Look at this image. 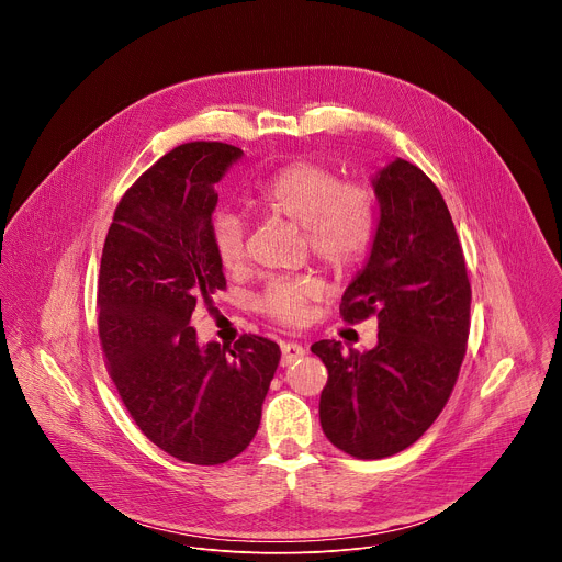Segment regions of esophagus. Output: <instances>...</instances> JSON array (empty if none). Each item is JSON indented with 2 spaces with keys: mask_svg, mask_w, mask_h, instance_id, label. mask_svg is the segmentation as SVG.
<instances>
[{
  "mask_svg": "<svg viewBox=\"0 0 562 562\" xmlns=\"http://www.w3.org/2000/svg\"><path fill=\"white\" fill-rule=\"evenodd\" d=\"M280 349H282V367H286L304 356V347L297 342H282Z\"/></svg>",
  "mask_w": 562,
  "mask_h": 562,
  "instance_id": "obj_1",
  "label": "esophagus"
}]
</instances>
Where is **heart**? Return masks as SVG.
<instances>
[{"instance_id": "heart-1", "label": "heart", "mask_w": 562, "mask_h": 562, "mask_svg": "<svg viewBox=\"0 0 562 562\" xmlns=\"http://www.w3.org/2000/svg\"><path fill=\"white\" fill-rule=\"evenodd\" d=\"M258 209L304 228L306 245L315 258L334 269L360 262L375 237L378 206L367 184L342 182L323 165L295 162L269 176L254 195ZM213 251L228 273L247 265V222L235 213H220L211 226ZM325 295V280L315 273L271 280L258 297L269 317L300 325L311 302Z\"/></svg>"}]
</instances>
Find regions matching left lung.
Returning a JSON list of instances; mask_svg holds the SVG:
<instances>
[{
    "instance_id": "left-lung-1",
    "label": "left lung",
    "mask_w": 562,
    "mask_h": 562,
    "mask_svg": "<svg viewBox=\"0 0 562 562\" xmlns=\"http://www.w3.org/2000/svg\"><path fill=\"white\" fill-rule=\"evenodd\" d=\"M380 217L364 269L340 315H375L378 345L364 353L336 340L311 351L329 371L319 425L345 453L378 460L414 445L440 416L467 351L471 284L460 239L438 187L407 159L373 178Z\"/></svg>"
}]
</instances>
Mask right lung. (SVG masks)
Here are the masks:
<instances>
[{
	"label": "right lung",
	"instance_id": "1",
	"mask_svg": "<svg viewBox=\"0 0 562 562\" xmlns=\"http://www.w3.org/2000/svg\"><path fill=\"white\" fill-rule=\"evenodd\" d=\"M187 142L122 195L102 251L98 329L124 407L142 434L191 464H220L254 440L280 347L239 336L198 345L191 315L226 286L213 251V184L243 157Z\"/></svg>",
	"mask_w": 562,
	"mask_h": 562
}]
</instances>
